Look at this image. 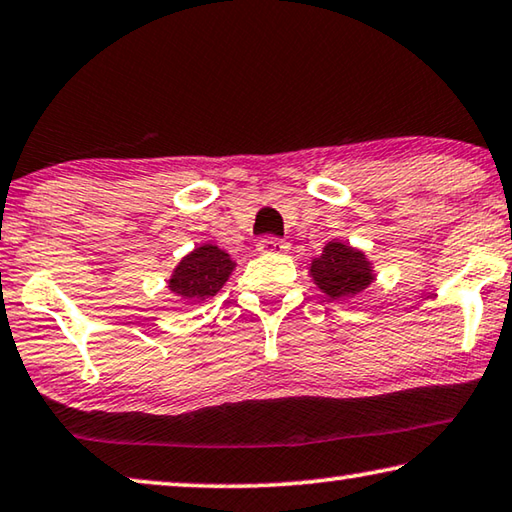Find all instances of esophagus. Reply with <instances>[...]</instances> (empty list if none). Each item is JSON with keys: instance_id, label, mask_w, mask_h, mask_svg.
<instances>
[{"instance_id": "esophagus-1", "label": "esophagus", "mask_w": 512, "mask_h": 512, "mask_svg": "<svg viewBox=\"0 0 512 512\" xmlns=\"http://www.w3.org/2000/svg\"><path fill=\"white\" fill-rule=\"evenodd\" d=\"M287 248H289V243L278 239V237H264V239H259V243H257L259 253H269V255L285 253Z\"/></svg>"}]
</instances>
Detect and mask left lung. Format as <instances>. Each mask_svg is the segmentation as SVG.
Listing matches in <instances>:
<instances>
[{
  "mask_svg": "<svg viewBox=\"0 0 512 512\" xmlns=\"http://www.w3.org/2000/svg\"><path fill=\"white\" fill-rule=\"evenodd\" d=\"M310 273L323 294L335 300L353 298L373 282L369 259L362 250L342 241H328L323 253L312 262Z\"/></svg>",
  "mask_w": 512,
  "mask_h": 512,
  "instance_id": "left-lung-1",
  "label": "left lung"
}]
</instances>
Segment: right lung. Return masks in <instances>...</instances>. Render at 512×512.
<instances>
[{"label": "right lung", "instance_id": "obj_1", "mask_svg": "<svg viewBox=\"0 0 512 512\" xmlns=\"http://www.w3.org/2000/svg\"><path fill=\"white\" fill-rule=\"evenodd\" d=\"M232 269L234 262L225 250L205 243L182 257V262L170 275L168 289L186 303H200V300L218 294V289L230 278Z\"/></svg>", "mask_w": 512, "mask_h": 512}]
</instances>
